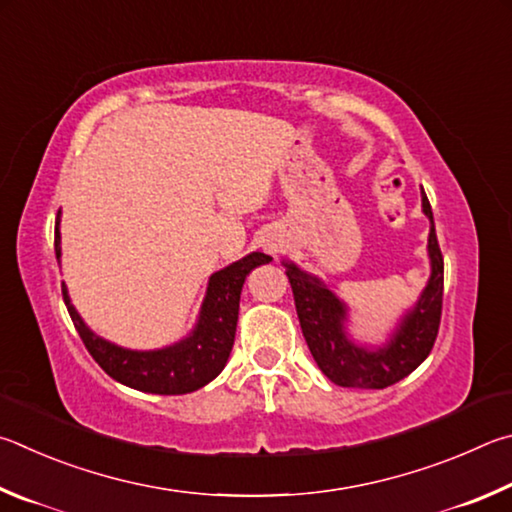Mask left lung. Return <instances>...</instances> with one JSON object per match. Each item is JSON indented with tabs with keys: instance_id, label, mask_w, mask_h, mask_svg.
Segmentation results:
<instances>
[{
	"instance_id": "left-lung-1",
	"label": "left lung",
	"mask_w": 512,
	"mask_h": 512,
	"mask_svg": "<svg viewBox=\"0 0 512 512\" xmlns=\"http://www.w3.org/2000/svg\"><path fill=\"white\" fill-rule=\"evenodd\" d=\"M423 211L432 220L427 245L429 261H432V276H429L427 288L416 303V308L402 321L391 342L384 348H378V351L357 346L346 337V306L326 285H321L315 276L301 272L297 265L285 263V267H288L285 274H288V281L292 285L294 306H297L303 337H306L319 369L339 387H391V384L407 378L411 371H416L425 362V357L432 353L443 312V254L441 247H438L432 206H429L425 191Z\"/></svg>"
}]
</instances>
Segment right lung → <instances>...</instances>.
Returning a JSON list of instances; mask_svg holds the SVG:
<instances>
[{
    "instance_id": "1",
    "label": "right lung",
    "mask_w": 512,
    "mask_h": 512,
    "mask_svg": "<svg viewBox=\"0 0 512 512\" xmlns=\"http://www.w3.org/2000/svg\"><path fill=\"white\" fill-rule=\"evenodd\" d=\"M58 222L60 211L56 218V258L60 261ZM270 261V256L254 251L242 261L215 272L209 281V288H206L200 321H197L193 335L175 346L161 348V351H128V348L105 342L78 317L65 285H62V299H65L69 317L74 321L89 355L110 378L139 391L159 393V396H179V393H191L204 387L224 369L233 346V337H236L242 283H245L247 274L254 267Z\"/></svg>"
}]
</instances>
